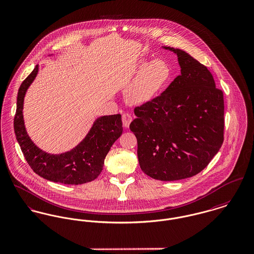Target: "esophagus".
Wrapping results in <instances>:
<instances>
[{"label": "esophagus", "instance_id": "esophagus-1", "mask_svg": "<svg viewBox=\"0 0 254 254\" xmlns=\"http://www.w3.org/2000/svg\"><path fill=\"white\" fill-rule=\"evenodd\" d=\"M131 121H132V118L128 113H124L123 114V125H124L125 127H128Z\"/></svg>", "mask_w": 254, "mask_h": 254}]
</instances>
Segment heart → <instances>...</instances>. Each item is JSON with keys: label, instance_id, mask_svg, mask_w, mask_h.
<instances>
[{"label": "heart", "instance_id": "obj_1", "mask_svg": "<svg viewBox=\"0 0 254 254\" xmlns=\"http://www.w3.org/2000/svg\"><path fill=\"white\" fill-rule=\"evenodd\" d=\"M140 68V73L126 93L127 99L131 103H142L153 98L170 76L169 65L161 59L149 64L143 61Z\"/></svg>", "mask_w": 254, "mask_h": 254}]
</instances>
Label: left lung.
<instances>
[{"label": "left lung", "mask_w": 254, "mask_h": 254, "mask_svg": "<svg viewBox=\"0 0 254 254\" xmlns=\"http://www.w3.org/2000/svg\"><path fill=\"white\" fill-rule=\"evenodd\" d=\"M178 56L181 74L158 97L134 108L129 126L137 138L139 165L159 181L201 172L223 143L224 100L209 69L187 52Z\"/></svg>", "instance_id": "1"}]
</instances>
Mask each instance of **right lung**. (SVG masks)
Here are the masks:
<instances>
[{
    "instance_id": "add662e5",
    "label": "right lung",
    "mask_w": 254,
    "mask_h": 254,
    "mask_svg": "<svg viewBox=\"0 0 254 254\" xmlns=\"http://www.w3.org/2000/svg\"><path fill=\"white\" fill-rule=\"evenodd\" d=\"M38 71L39 65H36L22 82L17 95L13 124L23 155L33 171L48 181L64 185H81L94 181L101 173L110 148L122 135V116L116 114L97 119L87 136L69 152L50 155L41 151L27 134L23 120L24 97Z\"/></svg>"
}]
</instances>
